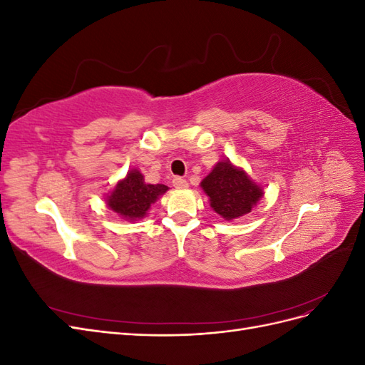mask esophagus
Instances as JSON below:
<instances>
[{"label": "esophagus", "mask_w": 365, "mask_h": 365, "mask_svg": "<svg viewBox=\"0 0 365 365\" xmlns=\"http://www.w3.org/2000/svg\"><path fill=\"white\" fill-rule=\"evenodd\" d=\"M172 182H173V187H176V189H187V187H189V182L182 180L181 176H175Z\"/></svg>", "instance_id": "obj_1"}]
</instances>
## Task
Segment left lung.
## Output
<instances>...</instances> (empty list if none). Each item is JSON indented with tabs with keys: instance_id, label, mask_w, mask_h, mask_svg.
I'll use <instances>...</instances> for the list:
<instances>
[{
	"instance_id": "obj_1",
	"label": "left lung",
	"mask_w": 365,
	"mask_h": 365,
	"mask_svg": "<svg viewBox=\"0 0 365 365\" xmlns=\"http://www.w3.org/2000/svg\"><path fill=\"white\" fill-rule=\"evenodd\" d=\"M201 189L208 196L213 212L228 222L251 213L264 195L263 187L228 158L216 163L201 181Z\"/></svg>"
}]
</instances>
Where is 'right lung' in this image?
Returning a JSON list of instances; mask_svg holds the SVG:
<instances>
[{"label":"right lung","instance_id":"right-lung-1","mask_svg":"<svg viewBox=\"0 0 365 365\" xmlns=\"http://www.w3.org/2000/svg\"><path fill=\"white\" fill-rule=\"evenodd\" d=\"M169 190L164 184H148L138 169L128 170L125 178L117 181L105 197L106 205L128 222L140 220L148 215L150 205Z\"/></svg>","mask_w":365,"mask_h":365}]
</instances>
